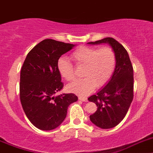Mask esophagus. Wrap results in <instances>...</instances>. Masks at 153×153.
<instances>
[{
	"label": "esophagus",
	"mask_w": 153,
	"mask_h": 153,
	"mask_svg": "<svg viewBox=\"0 0 153 153\" xmlns=\"http://www.w3.org/2000/svg\"><path fill=\"white\" fill-rule=\"evenodd\" d=\"M78 99H79L80 100H82V101H88V99H87V97H82V96H79V97H78Z\"/></svg>",
	"instance_id": "1"
}]
</instances>
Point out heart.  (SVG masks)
<instances>
[{"mask_svg": "<svg viewBox=\"0 0 153 153\" xmlns=\"http://www.w3.org/2000/svg\"><path fill=\"white\" fill-rule=\"evenodd\" d=\"M71 59L76 66H84V78L76 80L66 86L68 91L78 95H87L93 91L95 87L104 86L112 77L117 65L116 53L110 46L100 49L80 46L71 53ZM57 70L67 82L75 78L73 65L65 58L58 60Z\"/></svg>", "mask_w": 153, "mask_h": 153, "instance_id": "heart-1", "label": "heart"}]
</instances>
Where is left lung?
Returning a JSON list of instances; mask_svg holds the SVG:
<instances>
[{
	"label": "left lung",
	"mask_w": 153,
	"mask_h": 153,
	"mask_svg": "<svg viewBox=\"0 0 153 153\" xmlns=\"http://www.w3.org/2000/svg\"><path fill=\"white\" fill-rule=\"evenodd\" d=\"M108 43L117 56L114 72L107 85L96 94L88 97L89 101L97 105V111L90 115L95 126L110 129L119 124L126 116L133 99V68L127 51L111 37L90 42L95 45Z\"/></svg>",
	"instance_id": "left-lung-1"
}]
</instances>
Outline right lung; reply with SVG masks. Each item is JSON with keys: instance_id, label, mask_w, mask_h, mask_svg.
<instances>
[{"instance_id": "right-lung-1", "label": "right lung", "mask_w": 153, "mask_h": 153, "mask_svg": "<svg viewBox=\"0 0 153 153\" xmlns=\"http://www.w3.org/2000/svg\"><path fill=\"white\" fill-rule=\"evenodd\" d=\"M75 45L46 39L27 54L20 71V98L29 120L36 128L51 130L65 120L68 107L75 102V94H53L63 88L57 62Z\"/></svg>"}]
</instances>
